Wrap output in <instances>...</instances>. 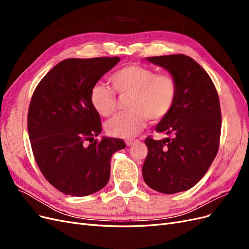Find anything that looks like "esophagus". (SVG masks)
<instances>
[{"mask_svg":"<svg viewBox=\"0 0 249 249\" xmlns=\"http://www.w3.org/2000/svg\"><path fill=\"white\" fill-rule=\"evenodd\" d=\"M134 143H135V140H126L125 141V144L127 145V146H131V145H133L134 144Z\"/></svg>","mask_w":249,"mask_h":249,"instance_id":"obj_1","label":"esophagus"}]
</instances>
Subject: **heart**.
Listing matches in <instances>:
<instances>
[{
    "label": "heart",
    "mask_w": 249,
    "mask_h": 249,
    "mask_svg": "<svg viewBox=\"0 0 249 249\" xmlns=\"http://www.w3.org/2000/svg\"><path fill=\"white\" fill-rule=\"evenodd\" d=\"M113 89L102 83L90 91V101L100 115L108 117L116 110V93L130 95V111L113 117L106 130L113 137L131 139L144 129L146 120L158 122L166 117L176 103L178 84L170 74H158L152 69L137 64L126 65L110 76Z\"/></svg>",
    "instance_id": "b5f03b06"
}]
</instances>
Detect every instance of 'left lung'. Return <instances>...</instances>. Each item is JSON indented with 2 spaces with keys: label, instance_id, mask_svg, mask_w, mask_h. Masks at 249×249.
I'll list each match as a JSON object with an SVG mask.
<instances>
[{
  "label": "left lung",
  "instance_id": "obj_1",
  "mask_svg": "<svg viewBox=\"0 0 249 249\" xmlns=\"http://www.w3.org/2000/svg\"><path fill=\"white\" fill-rule=\"evenodd\" d=\"M169 71L178 95L169 114L156 125L172 138L145 139L147 157L143 179L152 189L173 194L196 185L206 175L219 147L221 112L214 83L202 67L186 55L147 57Z\"/></svg>",
  "mask_w": 249,
  "mask_h": 249
}]
</instances>
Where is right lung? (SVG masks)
Returning <instances> with one entry per match:
<instances>
[{
	"label": "right lung",
	"instance_id": "right-lung-1",
	"mask_svg": "<svg viewBox=\"0 0 249 249\" xmlns=\"http://www.w3.org/2000/svg\"><path fill=\"white\" fill-rule=\"evenodd\" d=\"M119 57L66 59L43 77L32 95L28 133L35 161L48 182L66 195L87 196L110 178V161L125 147L122 139L103 137L100 114L90 91Z\"/></svg>",
	"mask_w": 249,
	"mask_h": 249
}]
</instances>
